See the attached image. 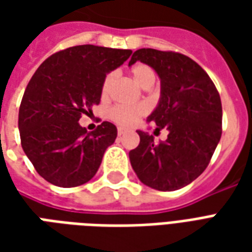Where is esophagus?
Wrapping results in <instances>:
<instances>
[{"instance_id": "34e87169", "label": "esophagus", "mask_w": 252, "mask_h": 252, "mask_svg": "<svg viewBox=\"0 0 252 252\" xmlns=\"http://www.w3.org/2000/svg\"><path fill=\"white\" fill-rule=\"evenodd\" d=\"M126 132V129H124V128H119V129H117V135H119V136H121V135H124Z\"/></svg>"}]
</instances>
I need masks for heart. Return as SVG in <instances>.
Returning a JSON list of instances; mask_svg holds the SVG:
<instances>
[{
	"label": "heart",
	"mask_w": 252,
	"mask_h": 252,
	"mask_svg": "<svg viewBox=\"0 0 252 252\" xmlns=\"http://www.w3.org/2000/svg\"><path fill=\"white\" fill-rule=\"evenodd\" d=\"M132 78L133 81L140 86V88H144L147 85H154L155 82V72L153 71L151 67L146 66V64H137L131 70ZM115 72H109L104 79V83H102V89H101V94L102 97H106L108 93H109L110 86L115 81ZM146 108L142 106V105H117V106H113L112 109L109 110V117L112 120L120 124L123 126H133L135 123H137V120L142 117L144 113H146Z\"/></svg>",
	"instance_id": "obj_1"
}]
</instances>
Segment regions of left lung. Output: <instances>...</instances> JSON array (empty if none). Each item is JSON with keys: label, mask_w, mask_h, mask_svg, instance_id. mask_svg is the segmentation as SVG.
I'll list each match as a JSON object with an SVG mask.
<instances>
[{"label": "left lung", "mask_w": 252, "mask_h": 252, "mask_svg": "<svg viewBox=\"0 0 252 252\" xmlns=\"http://www.w3.org/2000/svg\"><path fill=\"white\" fill-rule=\"evenodd\" d=\"M137 61L155 70L160 79V97L147 123L155 131H169L166 142L155 144L153 135L136 131L140 143L129 151V160L144 185L173 191L202 174L221 137V99L209 75L190 58L177 52L142 48Z\"/></svg>", "instance_id": "8db88e82"}]
</instances>
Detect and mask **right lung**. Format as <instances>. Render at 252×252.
Returning <instances> with one entry per match:
<instances>
[{"label": "right lung", "instance_id": "right-lung-1", "mask_svg": "<svg viewBox=\"0 0 252 252\" xmlns=\"http://www.w3.org/2000/svg\"><path fill=\"white\" fill-rule=\"evenodd\" d=\"M131 54L92 44L70 47L46 59L31 78L19 110L21 146L50 184L74 188L95 175L117 128L104 121L90 133L79 119L99 104L106 74Z\"/></svg>", "mask_w": 252, "mask_h": 252}]
</instances>
